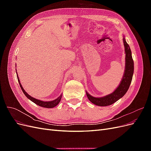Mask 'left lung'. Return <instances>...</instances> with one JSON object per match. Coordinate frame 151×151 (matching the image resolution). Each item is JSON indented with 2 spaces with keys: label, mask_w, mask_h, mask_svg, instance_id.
<instances>
[{
  "label": "left lung",
  "mask_w": 151,
  "mask_h": 151,
  "mask_svg": "<svg viewBox=\"0 0 151 151\" xmlns=\"http://www.w3.org/2000/svg\"><path fill=\"white\" fill-rule=\"evenodd\" d=\"M123 40L125 52V68L124 75L120 85L111 94L105 96L104 97L95 98L86 92V95L89 101L98 106H106L115 103L126 94L131 84L134 70V60L132 57L131 50L129 45L127 43L124 36Z\"/></svg>",
  "instance_id": "left-lung-1"
}]
</instances>
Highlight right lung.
I'll list each match as a JSON object with an SVG mask.
<instances>
[{
  "label": "right lung",
  "mask_w": 151,
  "mask_h": 151,
  "mask_svg": "<svg viewBox=\"0 0 151 151\" xmlns=\"http://www.w3.org/2000/svg\"><path fill=\"white\" fill-rule=\"evenodd\" d=\"M17 79H18V82H19V85H20V87L21 88L22 91V92H23V93L24 94V95L26 96L29 99H30L31 101H33V103H35V104H36L37 105H38V106H42V107H43V108H53L55 106H56L57 105L60 103V99L62 98V94L59 96L58 98H57L56 99H54L53 100V101H41V100H39V99H35L33 97H31V96H29L28 93H27L26 91H24V89H23V88H22V86H21V84L20 83V81H19V78H18V76H17Z\"/></svg>",
  "instance_id": "obj_1"
}]
</instances>
